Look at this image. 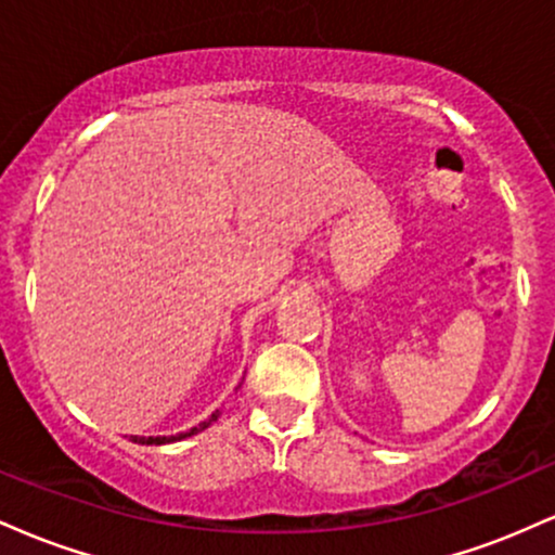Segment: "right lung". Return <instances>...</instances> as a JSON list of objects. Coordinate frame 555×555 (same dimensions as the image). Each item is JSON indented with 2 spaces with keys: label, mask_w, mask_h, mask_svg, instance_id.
Wrapping results in <instances>:
<instances>
[{
  "label": "right lung",
  "mask_w": 555,
  "mask_h": 555,
  "mask_svg": "<svg viewBox=\"0 0 555 555\" xmlns=\"http://www.w3.org/2000/svg\"><path fill=\"white\" fill-rule=\"evenodd\" d=\"M216 417H219V412H214V415H211V417H208V420H206V423H201V425H197V428H193V430H188V433H180V436H158V438H154V436H151V438H140V436H130V438H132V441H135V443H145V446H151V443H156V446H162V443H171V441H180V438L195 436V433H201L203 428H208V425H211Z\"/></svg>",
  "instance_id": "1"
}]
</instances>
